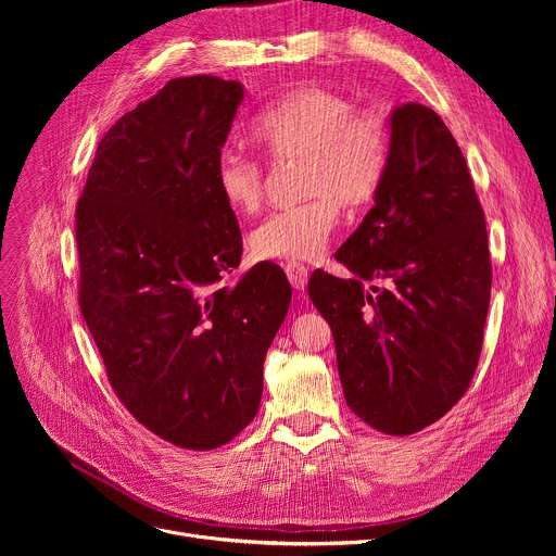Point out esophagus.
<instances>
[{
	"label": "esophagus",
	"mask_w": 556,
	"mask_h": 556,
	"mask_svg": "<svg viewBox=\"0 0 556 556\" xmlns=\"http://www.w3.org/2000/svg\"><path fill=\"white\" fill-rule=\"evenodd\" d=\"M286 275H288V281L293 283L295 290H304L306 288V283H308V268L304 266V263H298V261L286 263Z\"/></svg>",
	"instance_id": "34e87169"
}]
</instances>
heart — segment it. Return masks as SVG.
Returning a JSON list of instances; mask_svg holds the SVG:
<instances>
[{
    "label": "heart",
    "instance_id": "heart-1",
    "mask_svg": "<svg viewBox=\"0 0 556 556\" xmlns=\"http://www.w3.org/2000/svg\"><path fill=\"white\" fill-rule=\"evenodd\" d=\"M250 132L275 162L302 160L300 193L306 198L252 231L250 248L258 258L308 261L323 254L340 204L365 207L388 175V119L374 110H356L352 99L329 87L311 85L286 94L256 116ZM216 189L229 210L254 214L266 195V175L258 162L225 151L216 164Z\"/></svg>",
    "mask_w": 556,
    "mask_h": 556
}]
</instances>
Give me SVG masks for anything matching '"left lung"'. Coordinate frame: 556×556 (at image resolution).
<instances>
[{
  "label": "left lung",
  "instance_id": "8db88e82",
  "mask_svg": "<svg viewBox=\"0 0 556 556\" xmlns=\"http://www.w3.org/2000/svg\"><path fill=\"white\" fill-rule=\"evenodd\" d=\"M392 155L361 227L336 252L352 270H315L308 298L336 340L346 405L386 434L442 419L469 390L491 298L484 212L442 116L405 103ZM367 280L383 289L366 290Z\"/></svg>",
  "mask_w": 556,
  "mask_h": 556
}]
</instances>
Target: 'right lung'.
Masks as SVG:
<instances>
[{
	"label": "right lung",
	"instance_id": "right-lung-1",
	"mask_svg": "<svg viewBox=\"0 0 556 556\" xmlns=\"http://www.w3.org/2000/svg\"><path fill=\"white\" fill-rule=\"evenodd\" d=\"M241 101L239 80H168L105 132L76 204L78 304L108 381L141 426L189 451L254 419L293 293L275 263L220 283L243 252L216 189Z\"/></svg>",
	"mask_w": 556,
	"mask_h": 556
}]
</instances>
